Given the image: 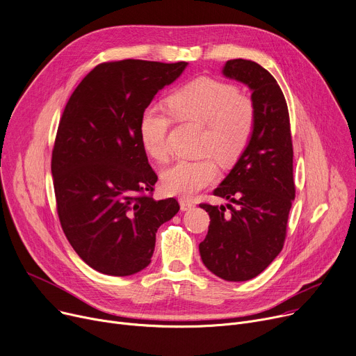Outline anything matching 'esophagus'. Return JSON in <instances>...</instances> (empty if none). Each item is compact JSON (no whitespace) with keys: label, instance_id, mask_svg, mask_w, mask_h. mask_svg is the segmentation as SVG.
<instances>
[{"label":"esophagus","instance_id":"esophagus-1","mask_svg":"<svg viewBox=\"0 0 356 356\" xmlns=\"http://www.w3.org/2000/svg\"><path fill=\"white\" fill-rule=\"evenodd\" d=\"M193 207H195V202L187 200V199H180V209H181L183 211L191 210Z\"/></svg>","mask_w":356,"mask_h":356}]
</instances>
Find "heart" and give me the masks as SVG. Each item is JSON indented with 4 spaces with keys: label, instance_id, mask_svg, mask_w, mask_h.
<instances>
[{
    "label": "heart",
    "instance_id": "b5f03b06",
    "mask_svg": "<svg viewBox=\"0 0 356 356\" xmlns=\"http://www.w3.org/2000/svg\"><path fill=\"white\" fill-rule=\"evenodd\" d=\"M170 113L179 120L203 126L202 152L213 154L221 165H232L250 143L255 126V106L227 82L199 78L181 86L168 99ZM170 116L157 108H146L139 120V136L145 152L156 161L169 159L168 132ZM217 168L213 159L179 160L161 175L168 195L190 197L213 183Z\"/></svg>",
    "mask_w": 356,
    "mask_h": 356
}]
</instances>
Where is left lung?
Masks as SVG:
<instances>
[{"instance_id":"left-lung-1","label":"left lung","mask_w":356,"mask_h":356,"mask_svg":"<svg viewBox=\"0 0 356 356\" xmlns=\"http://www.w3.org/2000/svg\"><path fill=\"white\" fill-rule=\"evenodd\" d=\"M222 75L251 89L255 126L237 163L213 191L229 203L200 204L210 225L199 250L217 277L247 281L261 274L282 250L296 199L294 152L286 102L274 76L247 59L227 60Z\"/></svg>"}]
</instances>
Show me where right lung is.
I'll return each instance as SVG.
<instances>
[{
	"label": "right lung",
	"instance_id": "obj_1",
	"mask_svg": "<svg viewBox=\"0 0 356 356\" xmlns=\"http://www.w3.org/2000/svg\"><path fill=\"white\" fill-rule=\"evenodd\" d=\"M186 67L142 59L99 63L63 109L51 161L56 210L72 248L102 274L124 277L146 268L157 229L180 209L173 197H152L157 176L139 120Z\"/></svg>",
	"mask_w": 356,
	"mask_h": 356
}]
</instances>
